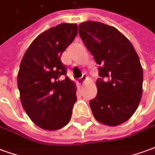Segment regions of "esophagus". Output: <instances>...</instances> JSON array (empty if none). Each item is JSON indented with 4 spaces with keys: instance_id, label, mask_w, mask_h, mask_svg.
<instances>
[{
    "instance_id": "esophagus-1",
    "label": "esophagus",
    "mask_w": 155,
    "mask_h": 155,
    "mask_svg": "<svg viewBox=\"0 0 155 155\" xmlns=\"http://www.w3.org/2000/svg\"><path fill=\"white\" fill-rule=\"evenodd\" d=\"M85 80H86V75H83L82 77L80 78L79 80H78V83L80 84H83L84 83V81H85Z\"/></svg>"
}]
</instances>
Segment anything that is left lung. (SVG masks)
Segmentation results:
<instances>
[{"mask_svg": "<svg viewBox=\"0 0 155 155\" xmlns=\"http://www.w3.org/2000/svg\"><path fill=\"white\" fill-rule=\"evenodd\" d=\"M79 34L100 66L97 94L90 101L97 121L109 126L125 122L143 93V69L130 41L114 26L98 21L79 25Z\"/></svg>", "mask_w": 155, "mask_h": 155, "instance_id": "obj_1", "label": "left lung"}]
</instances>
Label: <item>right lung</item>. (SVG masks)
Instances as JSON below:
<instances>
[{
    "label": "right lung",
    "mask_w": 155,
    "mask_h": 155,
    "mask_svg": "<svg viewBox=\"0 0 155 155\" xmlns=\"http://www.w3.org/2000/svg\"><path fill=\"white\" fill-rule=\"evenodd\" d=\"M77 33L78 25L69 23L42 32L20 64L17 86L22 106L33 123L44 130H59L71 120L76 88L61 57Z\"/></svg>",
    "instance_id": "add662e5"
}]
</instances>
